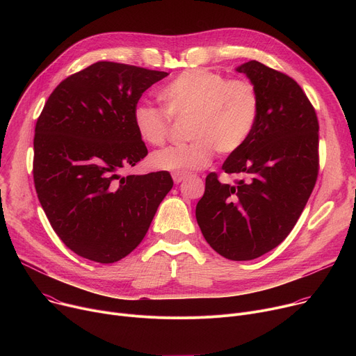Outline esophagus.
I'll return each instance as SVG.
<instances>
[{"label":"esophagus","instance_id":"obj_1","mask_svg":"<svg viewBox=\"0 0 356 356\" xmlns=\"http://www.w3.org/2000/svg\"><path fill=\"white\" fill-rule=\"evenodd\" d=\"M184 180V176H181V175H176V173H173V181H175V184H179V183H181Z\"/></svg>","mask_w":356,"mask_h":356}]
</instances>
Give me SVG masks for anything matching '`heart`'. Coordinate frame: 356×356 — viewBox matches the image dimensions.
Listing matches in <instances>:
<instances>
[{"label": "heart", "mask_w": 356, "mask_h": 356, "mask_svg": "<svg viewBox=\"0 0 356 356\" xmlns=\"http://www.w3.org/2000/svg\"><path fill=\"white\" fill-rule=\"evenodd\" d=\"M172 117H191L190 143L168 146L150 156V166L186 176L204 169L214 150L229 155L241 149L255 128L259 113L257 88L248 80H228L206 69L184 70L158 92ZM149 104H138L132 113L135 131L142 142L159 146L169 134L170 117Z\"/></svg>", "instance_id": "heart-1"}]
</instances>
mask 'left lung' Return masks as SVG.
Returning <instances> with one entry per match:
<instances>
[{"instance_id": "8db88e82", "label": "left lung", "mask_w": 356, "mask_h": 356, "mask_svg": "<svg viewBox=\"0 0 356 356\" xmlns=\"http://www.w3.org/2000/svg\"><path fill=\"white\" fill-rule=\"evenodd\" d=\"M259 97L249 139L222 165L235 184L206 179L197 224L210 246L231 261H252L276 248L306 207L318 175V121L301 87L257 60L235 69Z\"/></svg>"}]
</instances>
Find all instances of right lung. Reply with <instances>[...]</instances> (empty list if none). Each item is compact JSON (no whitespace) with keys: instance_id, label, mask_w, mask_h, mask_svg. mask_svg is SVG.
I'll use <instances>...</instances> for the list:
<instances>
[{"instance_id":"obj_1","label":"right lung","mask_w":356,"mask_h":356,"mask_svg":"<svg viewBox=\"0 0 356 356\" xmlns=\"http://www.w3.org/2000/svg\"><path fill=\"white\" fill-rule=\"evenodd\" d=\"M166 76L97 62L46 101L35 127V188L50 225L79 257L114 264L129 255L173 187L169 172L121 175L147 155L134 108Z\"/></svg>"}]
</instances>
